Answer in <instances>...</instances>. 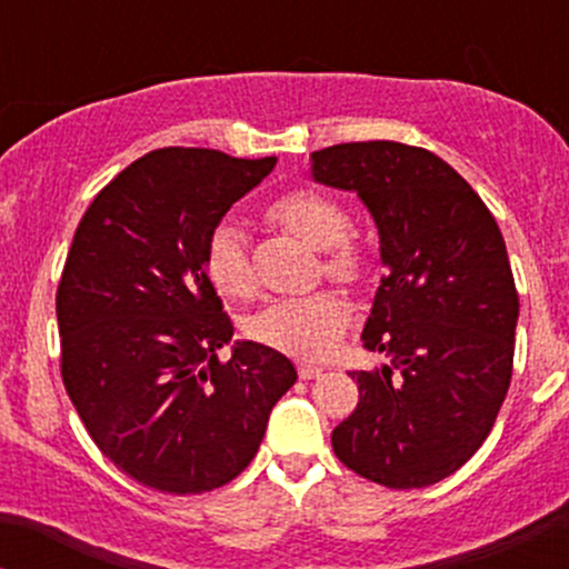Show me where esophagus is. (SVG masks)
Wrapping results in <instances>:
<instances>
[{
    "label": "esophagus",
    "instance_id": "obj_1",
    "mask_svg": "<svg viewBox=\"0 0 569 569\" xmlns=\"http://www.w3.org/2000/svg\"><path fill=\"white\" fill-rule=\"evenodd\" d=\"M297 371H299V377H302V380H316V377H321L323 369L316 367V363H299Z\"/></svg>",
    "mask_w": 569,
    "mask_h": 569
}]
</instances>
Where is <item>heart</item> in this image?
Segmentation results:
<instances>
[{
  "mask_svg": "<svg viewBox=\"0 0 569 569\" xmlns=\"http://www.w3.org/2000/svg\"><path fill=\"white\" fill-rule=\"evenodd\" d=\"M264 217L307 246L323 248L326 276L352 283L363 276V253L348 238L350 213L337 198L312 187H297L267 206ZM206 276L221 297L251 299L257 291L246 234L232 221H219L206 243ZM350 323V305L335 291L280 299L246 323L248 339L297 358H321Z\"/></svg>",
  "mask_w": 569,
  "mask_h": 569,
  "instance_id": "b5f03b06",
  "label": "heart"
}]
</instances>
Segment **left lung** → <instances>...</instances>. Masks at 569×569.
<instances>
[{
	"mask_svg": "<svg viewBox=\"0 0 569 569\" xmlns=\"http://www.w3.org/2000/svg\"><path fill=\"white\" fill-rule=\"evenodd\" d=\"M312 179L352 189L380 230L385 276L350 371L358 407L331 433L339 462L390 489H420L471 460L513 375L519 293L485 200L439 154L398 141L312 152Z\"/></svg>",
	"mask_w": 569,
	"mask_h": 569,
	"instance_id": "1",
	"label": "left lung"
}]
</instances>
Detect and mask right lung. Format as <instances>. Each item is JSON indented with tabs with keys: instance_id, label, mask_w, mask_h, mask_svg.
<instances>
[{
	"instance_id": "1",
	"label": "right lung",
	"mask_w": 569,
	"mask_h": 569,
	"mask_svg": "<svg viewBox=\"0 0 569 569\" xmlns=\"http://www.w3.org/2000/svg\"><path fill=\"white\" fill-rule=\"evenodd\" d=\"M276 162L154 149L96 194L71 240L56 291L63 385L96 447L158 492L243 473L297 382L257 342L219 361L232 321L202 264L213 227Z\"/></svg>"
}]
</instances>
